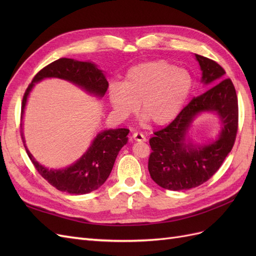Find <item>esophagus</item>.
<instances>
[{"label": "esophagus", "mask_w": 256, "mask_h": 256, "mask_svg": "<svg viewBox=\"0 0 256 256\" xmlns=\"http://www.w3.org/2000/svg\"><path fill=\"white\" fill-rule=\"evenodd\" d=\"M132 138L136 142H145L146 141V136L141 132H134L132 134Z\"/></svg>", "instance_id": "34e87169"}]
</instances>
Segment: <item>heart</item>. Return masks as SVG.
Instances as JSON below:
<instances>
[{
  "label": "heart",
  "mask_w": 256,
  "mask_h": 256,
  "mask_svg": "<svg viewBox=\"0 0 256 256\" xmlns=\"http://www.w3.org/2000/svg\"><path fill=\"white\" fill-rule=\"evenodd\" d=\"M193 86L188 70L164 60H150L129 68L122 84H112L109 100L120 118L134 113L140 104L145 120L164 126L182 112Z\"/></svg>",
  "instance_id": "heart-1"
}]
</instances>
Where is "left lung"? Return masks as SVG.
I'll list each match as a JSON object with an SVG mask.
<instances>
[{"mask_svg": "<svg viewBox=\"0 0 256 256\" xmlns=\"http://www.w3.org/2000/svg\"><path fill=\"white\" fill-rule=\"evenodd\" d=\"M203 72L202 81L212 88L186 106L177 118L150 140L148 171L160 187L182 191L204 184L222 166L232 150L238 130V99L233 82L224 79L226 70L216 62L196 54ZM214 110L222 118L218 140L204 146L184 143L190 122L200 112Z\"/></svg>", "mask_w": 256, "mask_h": 256, "instance_id": "obj_1", "label": "left lung"}]
</instances>
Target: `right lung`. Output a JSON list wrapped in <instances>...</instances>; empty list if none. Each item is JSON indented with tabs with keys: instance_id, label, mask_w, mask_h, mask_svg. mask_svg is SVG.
<instances>
[{
	"instance_id": "right-lung-1",
	"label": "right lung",
	"mask_w": 256,
	"mask_h": 256,
	"mask_svg": "<svg viewBox=\"0 0 256 256\" xmlns=\"http://www.w3.org/2000/svg\"><path fill=\"white\" fill-rule=\"evenodd\" d=\"M51 76L70 81L100 97L106 94L109 86L102 72L94 64L72 58H60L40 69L28 84L22 99L21 118L28 92L32 90L34 83ZM128 134L129 129L126 128L102 131L97 136L82 158L64 170H48L44 168L26 150L37 172L53 187L70 194H85L97 190L108 180L118 152L128 141Z\"/></svg>"
}]
</instances>
